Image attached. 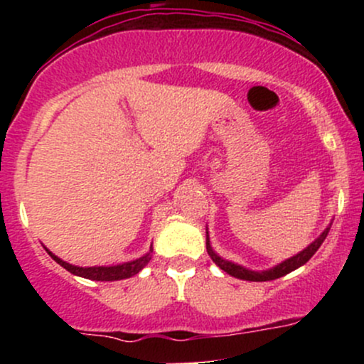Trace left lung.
I'll return each instance as SVG.
<instances>
[{
    "mask_svg": "<svg viewBox=\"0 0 364 364\" xmlns=\"http://www.w3.org/2000/svg\"><path fill=\"white\" fill-rule=\"evenodd\" d=\"M332 225V224H330ZM330 225L327 229H325L321 235L316 237L315 241H313L311 245H308L306 248L303 250V252H299L298 255H294V257L287 258V260H284L282 263H279V265L272 267V269L269 270H262V272H257V270H250V269H245V267L237 265V263H232L229 260H224L223 257H219L214 250H212L210 246V240H208V232H207V253L210 255L212 262L215 263L217 267H220V269L224 270V272H228L229 275H232V277L236 279H243V281H252V282H265V281H274V279H279L282 277V275L292 272V270H296L298 267H301L306 263L313 255L316 253V250L320 248L321 243L325 241V237H327L328 231H330Z\"/></svg>",
    "mask_w": 364,
    "mask_h": 364,
    "instance_id": "obj_1",
    "label": "left lung"
}]
</instances>
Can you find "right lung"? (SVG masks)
Segmentation results:
<instances>
[{
    "label": "right lung",
    "instance_id": "1",
    "mask_svg": "<svg viewBox=\"0 0 364 364\" xmlns=\"http://www.w3.org/2000/svg\"><path fill=\"white\" fill-rule=\"evenodd\" d=\"M46 252L51 255L53 260L60 263L63 269L68 270L70 274L78 275V277L90 279V281H121V279H128L132 277V275L139 274L140 270L150 262L154 250L152 246H150V250L144 255V257L136 258V260L133 262L119 263V265H112V267H77V265H72V263H66L65 260H61V258H58L56 255H53L48 248H46Z\"/></svg>",
    "mask_w": 364,
    "mask_h": 364
}]
</instances>
